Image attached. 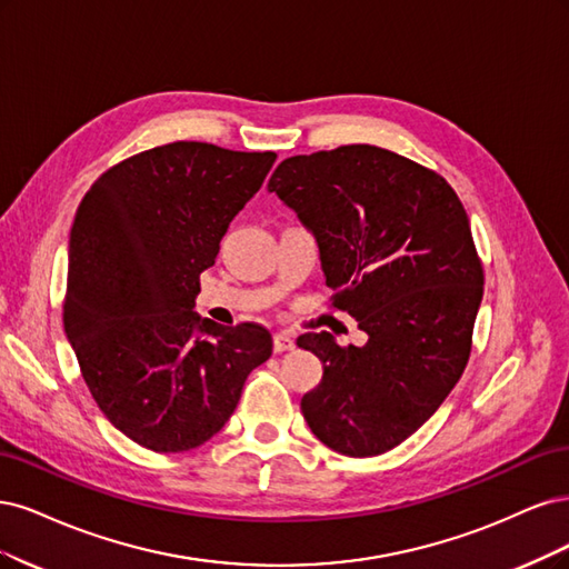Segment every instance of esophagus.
I'll use <instances>...</instances> for the list:
<instances>
[{
	"label": "esophagus",
	"mask_w": 569,
	"mask_h": 569,
	"mask_svg": "<svg viewBox=\"0 0 569 569\" xmlns=\"http://www.w3.org/2000/svg\"><path fill=\"white\" fill-rule=\"evenodd\" d=\"M273 350L277 352H288V350H296V340L288 333H277L273 336Z\"/></svg>",
	"instance_id": "34e87169"
}]
</instances>
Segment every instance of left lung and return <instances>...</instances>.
<instances>
[{
    "label": "left lung",
    "mask_w": 569,
    "mask_h": 569,
    "mask_svg": "<svg viewBox=\"0 0 569 569\" xmlns=\"http://www.w3.org/2000/svg\"><path fill=\"white\" fill-rule=\"evenodd\" d=\"M267 189L315 233L333 307L369 336L363 347L298 338L323 363L300 405L307 426L345 456L390 451L470 357L485 273L461 200L445 177L369 143L286 158Z\"/></svg>",
    "instance_id": "8db88e82"
}]
</instances>
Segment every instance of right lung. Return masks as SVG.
I'll use <instances>...</instances> for the list:
<instances>
[{
  "label": "right lung",
  "mask_w": 569,
  "mask_h": 569,
  "mask_svg": "<svg viewBox=\"0 0 569 569\" xmlns=\"http://www.w3.org/2000/svg\"><path fill=\"white\" fill-rule=\"evenodd\" d=\"M273 160L203 141L156 146L106 170L76 212L66 336L103 416L146 449L208 442L271 357L267 328L219 326L193 305Z\"/></svg>",
  "instance_id": "1"
}]
</instances>
